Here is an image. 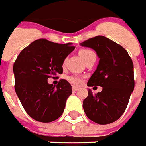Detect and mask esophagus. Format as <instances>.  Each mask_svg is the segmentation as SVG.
I'll return each instance as SVG.
<instances>
[{"mask_svg": "<svg viewBox=\"0 0 146 146\" xmlns=\"http://www.w3.org/2000/svg\"><path fill=\"white\" fill-rule=\"evenodd\" d=\"M72 90H74V91H77V90H79V87H78V86H72Z\"/></svg>", "mask_w": 146, "mask_h": 146, "instance_id": "esophagus-1", "label": "esophagus"}]
</instances>
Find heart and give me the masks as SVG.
Returning <instances> with one entry per match:
<instances>
[{"label":"heart","mask_w":146,"mask_h":146,"mask_svg":"<svg viewBox=\"0 0 146 146\" xmlns=\"http://www.w3.org/2000/svg\"><path fill=\"white\" fill-rule=\"evenodd\" d=\"M79 56L80 57L84 60V62L86 61L90 56H91L92 55H94V53L92 51H90L89 49H82L80 50L79 52ZM67 80L71 83L74 85H79L81 82H82V79L81 78H79L78 76H75V75H71V76H68L67 77Z\"/></svg>","instance_id":"b5f03b06"}]
</instances>
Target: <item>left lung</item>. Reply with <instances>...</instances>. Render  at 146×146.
<instances>
[{
    "mask_svg": "<svg viewBox=\"0 0 146 146\" xmlns=\"http://www.w3.org/2000/svg\"><path fill=\"white\" fill-rule=\"evenodd\" d=\"M80 45L94 50L99 58L87 86L102 87L95 94L88 90V96L83 102L84 112L95 123H112L123 114L133 91L132 60L125 48L102 36L90 38Z\"/></svg>",
    "mask_w": 146,
    "mask_h": 146,
    "instance_id": "1",
    "label": "left lung"
}]
</instances>
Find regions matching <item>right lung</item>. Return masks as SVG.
Returning a JSON list of instances; mask_svg holds the SVG:
<instances>
[{"instance_id": "right-lung-1", "label": "right lung", "mask_w": 146, "mask_h": 146, "mask_svg": "<svg viewBox=\"0 0 146 146\" xmlns=\"http://www.w3.org/2000/svg\"><path fill=\"white\" fill-rule=\"evenodd\" d=\"M71 43L60 44L40 39L24 48L13 64L15 90L30 117L40 122H51L63 114L71 84L60 79L57 86L48 78L63 73V63L74 51Z\"/></svg>"}]
</instances>
